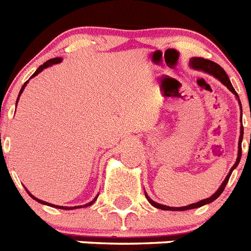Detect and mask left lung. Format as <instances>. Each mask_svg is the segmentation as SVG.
<instances>
[{
    "label": "left lung",
    "instance_id": "1",
    "mask_svg": "<svg viewBox=\"0 0 251 251\" xmlns=\"http://www.w3.org/2000/svg\"><path fill=\"white\" fill-rule=\"evenodd\" d=\"M190 66L194 69H196V70H202V72L207 73V74L212 75V76H215L216 79H219V80L221 81V83L224 84V85L227 88V89L230 90V92L232 93V94L236 95V98L239 99V95L238 93L235 92L234 86L231 85V81H230L229 76H227V74L225 73V70H224L223 68H221L219 64L214 63V61H211V60H207V59H203V57H192L191 60H190ZM239 103H240V99H239ZM241 106V104H240ZM243 134H244V128H243V124H241V128H240V138H239V152H238V158H236V162H235V165L232 166L231 170H230L229 175L226 176V178L224 179V182L221 183V186L219 187V190H217L216 192H215L212 196H210L208 199H205V200H201L199 201V202L196 203H191V205L188 206H183V207H170V206H165V205H161V203H157L154 202L153 200H151L150 197H148V195L146 194V197H147L148 202L151 203L152 206H154V207L157 208H161V210H168V211H185V210H191V208H196V207H201V206L206 205V203H210L212 202V201H215L217 199V197L220 196L221 194H223L224 188L226 187V183H227V181H229L230 176H231L232 171L236 168V166L239 165V162H240V158H241V141H243Z\"/></svg>",
    "mask_w": 251,
    "mask_h": 251
}]
</instances>
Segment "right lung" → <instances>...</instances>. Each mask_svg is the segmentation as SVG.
Masks as SVG:
<instances>
[{
	"label": "right lung",
	"instance_id": "1",
	"mask_svg": "<svg viewBox=\"0 0 251 251\" xmlns=\"http://www.w3.org/2000/svg\"><path fill=\"white\" fill-rule=\"evenodd\" d=\"M61 57H54V59H50V60H48V61H46V63H44L43 65H40L39 66V69H37L36 72L34 73V74L31 75V77H34V76H36L37 74H39V73H41L44 70V69H46V68H49V66H51V65H54V64H59V63H61ZM30 77V79H31ZM30 79H28V80H30ZM28 80L27 81H25V84H24V85H22V88H21V90H20V94H19V98H17V101H19V99H20V95L22 94V92H24V89H25V86L27 85V83H28ZM17 101H16V104H17ZM26 191H27V190H26ZM27 194L30 195L31 197H32V199H34V200H36L37 202H40V203H44V205H49V206H52V207H57V208H61V210H70V208H80V207H83V206H74V207H64V206H56V205H51V203H49V202H45V201H43V200H39V199H36V197L35 196H32V195L30 194V192L27 191ZM97 199H98V196L95 197L94 200L92 201V202H89V203H86V205H84V207H86V206H90L92 205L93 202H94L95 200H97Z\"/></svg>",
	"mask_w": 251,
	"mask_h": 251
}]
</instances>
